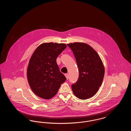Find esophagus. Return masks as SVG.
Listing matches in <instances>:
<instances>
[{
  "mask_svg": "<svg viewBox=\"0 0 131 131\" xmlns=\"http://www.w3.org/2000/svg\"><path fill=\"white\" fill-rule=\"evenodd\" d=\"M65 75V76L66 77V79H67V80H68L69 79V75L68 74H64Z\"/></svg>",
  "mask_w": 131,
  "mask_h": 131,
  "instance_id": "obj_1",
  "label": "esophagus"
}]
</instances>
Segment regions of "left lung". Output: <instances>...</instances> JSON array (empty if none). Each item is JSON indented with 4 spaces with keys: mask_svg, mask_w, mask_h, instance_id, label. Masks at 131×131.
<instances>
[{
    "mask_svg": "<svg viewBox=\"0 0 131 131\" xmlns=\"http://www.w3.org/2000/svg\"><path fill=\"white\" fill-rule=\"evenodd\" d=\"M72 50L79 71L77 82L72 89L78 98L85 100L93 96L103 81L105 68L100 56L89 45L75 42L67 44Z\"/></svg>",
    "mask_w": 131,
    "mask_h": 131,
    "instance_id": "obj_1",
    "label": "left lung"
}]
</instances>
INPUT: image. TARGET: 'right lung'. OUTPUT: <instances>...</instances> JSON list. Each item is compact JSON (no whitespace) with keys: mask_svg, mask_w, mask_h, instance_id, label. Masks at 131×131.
Listing matches in <instances>:
<instances>
[{"mask_svg":"<svg viewBox=\"0 0 131 131\" xmlns=\"http://www.w3.org/2000/svg\"><path fill=\"white\" fill-rule=\"evenodd\" d=\"M67 47L65 44L40 45L30 59L27 71L30 87L38 96L49 99L56 95L66 78L56 63L58 56Z\"/></svg>","mask_w":131,"mask_h":131,"instance_id":"add662e5","label":"right lung"}]
</instances>
